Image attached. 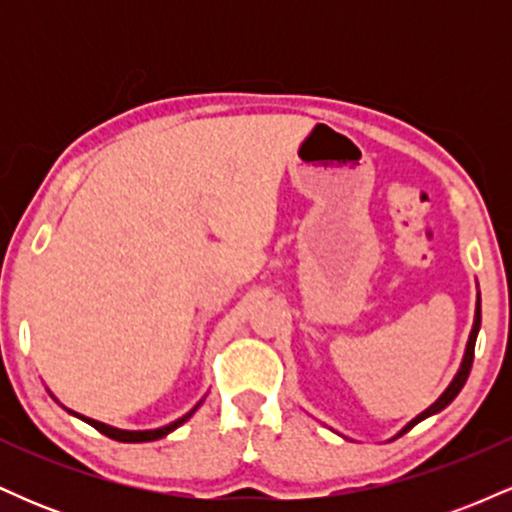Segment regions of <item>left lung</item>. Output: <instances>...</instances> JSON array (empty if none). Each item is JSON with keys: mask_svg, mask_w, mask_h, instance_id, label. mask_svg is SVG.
<instances>
[{"mask_svg": "<svg viewBox=\"0 0 512 512\" xmlns=\"http://www.w3.org/2000/svg\"><path fill=\"white\" fill-rule=\"evenodd\" d=\"M479 327H481V296H479V301H477V315H474V327H472V334H469L467 351H464L462 366H460V370H457L455 380H452L448 390H445L443 395L438 397V402H436V404H431V407H428V409L424 411V414H419V416H416V419L411 421V424H409L407 428H404L402 433H407L409 428H414L416 424H419V421H424L426 416H431V414H438L440 409H445V407H448V404L452 402V399H455L457 395H460V390H462L464 383H467V378H469V370H472V361H474V344H477V334H479ZM402 433H399V436H402Z\"/></svg>", "mask_w": 512, "mask_h": 512, "instance_id": "obj_1", "label": "left lung"}]
</instances>
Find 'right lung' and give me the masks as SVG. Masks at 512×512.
I'll use <instances>...</instances> for the list:
<instances>
[{
  "label": "right lung",
  "instance_id": "1",
  "mask_svg": "<svg viewBox=\"0 0 512 512\" xmlns=\"http://www.w3.org/2000/svg\"><path fill=\"white\" fill-rule=\"evenodd\" d=\"M195 409H197V407H195ZM195 409H192L190 414L182 416V419L175 421V424L163 426V428H156V431H117V428H110V426H105V424H98V421L84 419V416H81V419H84L86 424H91L93 428H96V431H101L103 436H108V438H113V440H120V443H149V440H158V438L168 436L170 431H175V428H178L180 424H185V421L190 419L192 414H195Z\"/></svg>",
  "mask_w": 512,
  "mask_h": 512
}]
</instances>
